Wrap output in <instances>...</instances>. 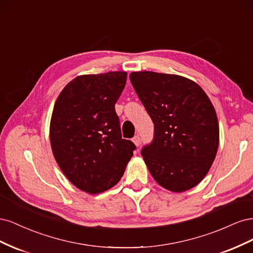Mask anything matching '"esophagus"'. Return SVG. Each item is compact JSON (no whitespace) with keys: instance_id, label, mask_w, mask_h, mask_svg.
Returning <instances> with one entry per match:
<instances>
[{"instance_id":"34e87169","label":"esophagus","mask_w":253,"mask_h":253,"mask_svg":"<svg viewBox=\"0 0 253 253\" xmlns=\"http://www.w3.org/2000/svg\"><path fill=\"white\" fill-rule=\"evenodd\" d=\"M132 141L134 142V144L136 145V147H138V145L140 144V141H141V140H140V137H139L138 135H137V136H135V137H134V138L132 139Z\"/></svg>"}]
</instances>
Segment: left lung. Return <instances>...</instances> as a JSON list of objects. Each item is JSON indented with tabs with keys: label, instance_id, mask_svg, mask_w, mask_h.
Here are the masks:
<instances>
[{
	"label": "left lung",
	"instance_id": "obj_1",
	"mask_svg": "<svg viewBox=\"0 0 253 253\" xmlns=\"http://www.w3.org/2000/svg\"><path fill=\"white\" fill-rule=\"evenodd\" d=\"M129 80L154 124V139L141 150L153 178L175 193L194 188L209 172L219 143L209 97L178 75L133 72Z\"/></svg>",
	"mask_w": 253,
	"mask_h": 253
}]
</instances>
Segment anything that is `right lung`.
<instances>
[{"label": "right lung", "instance_id": "add662e5", "mask_svg": "<svg viewBox=\"0 0 253 253\" xmlns=\"http://www.w3.org/2000/svg\"><path fill=\"white\" fill-rule=\"evenodd\" d=\"M127 74L81 75L68 82L53 105L49 139L53 157L75 187L88 194L120 180L135 144L122 139L115 104Z\"/></svg>", "mask_w": 253, "mask_h": 253}]
</instances>
